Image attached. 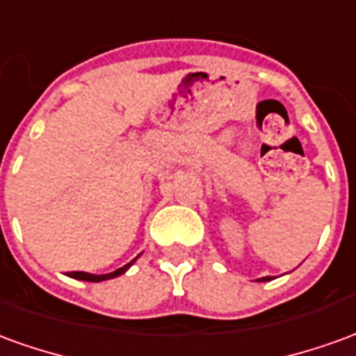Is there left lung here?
<instances>
[{
    "label": "left lung",
    "instance_id": "8db88e82",
    "mask_svg": "<svg viewBox=\"0 0 356 356\" xmlns=\"http://www.w3.org/2000/svg\"><path fill=\"white\" fill-rule=\"evenodd\" d=\"M261 280H270V276H265V278H261Z\"/></svg>",
    "mask_w": 356,
    "mask_h": 356
}]
</instances>
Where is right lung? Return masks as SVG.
Returning a JSON list of instances; mask_svg holds the SVG:
<instances>
[{"mask_svg":"<svg viewBox=\"0 0 356 356\" xmlns=\"http://www.w3.org/2000/svg\"><path fill=\"white\" fill-rule=\"evenodd\" d=\"M133 261H135V259H133ZM133 261L124 265V267H120L118 270H114V273H108V275H89V273H83V270H70V276H72V278H78V280H88V282H101V280H106V278H114V276L124 275L125 270L131 267Z\"/></svg>","mask_w":356,"mask_h":356,"instance_id":"1","label":"right lung"}]
</instances>
